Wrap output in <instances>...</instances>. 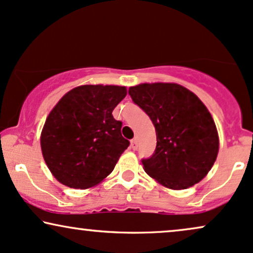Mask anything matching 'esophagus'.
Instances as JSON below:
<instances>
[{"mask_svg": "<svg viewBox=\"0 0 253 253\" xmlns=\"http://www.w3.org/2000/svg\"><path fill=\"white\" fill-rule=\"evenodd\" d=\"M130 147H132V150H138V141H136V139H133L132 141H130Z\"/></svg>", "mask_w": 253, "mask_h": 253, "instance_id": "esophagus-1", "label": "esophagus"}]
</instances>
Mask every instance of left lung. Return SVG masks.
Here are the masks:
<instances>
[{
    "instance_id": "left-lung-1",
    "label": "left lung",
    "mask_w": 253,
    "mask_h": 253,
    "mask_svg": "<svg viewBox=\"0 0 253 253\" xmlns=\"http://www.w3.org/2000/svg\"><path fill=\"white\" fill-rule=\"evenodd\" d=\"M128 94L156 127L153 156L142 159L145 172L172 190L193 186L213 166L218 132L199 97L176 84H141Z\"/></svg>"
}]
</instances>
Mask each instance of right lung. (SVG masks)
<instances>
[{"label": "right lung", "mask_w": 253, "mask_h": 253, "mask_svg": "<svg viewBox=\"0 0 253 253\" xmlns=\"http://www.w3.org/2000/svg\"><path fill=\"white\" fill-rule=\"evenodd\" d=\"M126 87L84 84L65 94L51 109L41 133L44 161L61 184L88 188L111 174L129 146L113 109Z\"/></svg>", "instance_id": "1"}]
</instances>
